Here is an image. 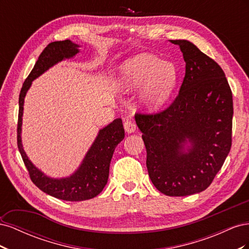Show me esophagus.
<instances>
[{"instance_id":"esophagus-1","label":"esophagus","mask_w":249,"mask_h":249,"mask_svg":"<svg viewBox=\"0 0 249 249\" xmlns=\"http://www.w3.org/2000/svg\"><path fill=\"white\" fill-rule=\"evenodd\" d=\"M124 130H125L126 133H134L135 131H136V125H135V124L129 119H126L124 122Z\"/></svg>"}]
</instances>
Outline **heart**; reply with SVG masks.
<instances>
[{
    "label": "heart",
    "mask_w": 249,
    "mask_h": 249,
    "mask_svg": "<svg viewBox=\"0 0 249 249\" xmlns=\"http://www.w3.org/2000/svg\"><path fill=\"white\" fill-rule=\"evenodd\" d=\"M177 78L173 63L142 53L120 64L116 85L123 92H132L142 86L140 102L149 111H155L169 100Z\"/></svg>",
    "instance_id": "b5f03b06"
}]
</instances>
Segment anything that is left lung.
Returning a JSON list of instances; mask_svg holds the SVG:
<instances>
[{
	"mask_svg": "<svg viewBox=\"0 0 249 249\" xmlns=\"http://www.w3.org/2000/svg\"><path fill=\"white\" fill-rule=\"evenodd\" d=\"M186 72L169 108L135 120L146 148L148 176L168 196L199 193L213 182L231 146L232 94L221 67L189 40H170Z\"/></svg>",
	"mask_w": 249,
	"mask_h": 249,
	"instance_id": "1",
	"label": "left lung"
}]
</instances>
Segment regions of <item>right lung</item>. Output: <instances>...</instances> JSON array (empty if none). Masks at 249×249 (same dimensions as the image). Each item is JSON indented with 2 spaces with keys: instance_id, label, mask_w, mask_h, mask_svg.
I'll list each match as a JSON object with an SVG mask.
<instances>
[{
  "instance_id": "1",
  "label": "right lung",
  "mask_w": 249,
  "mask_h": 249,
  "mask_svg": "<svg viewBox=\"0 0 249 249\" xmlns=\"http://www.w3.org/2000/svg\"><path fill=\"white\" fill-rule=\"evenodd\" d=\"M80 46L71 40L51 42L42 51L32 71L22 84L19 93V110L18 124V146L32 182L41 191L53 197L67 201H82L95 197L106 186L113 153L119 142L124 138L122 118H116L101 129L88 149L80 166L71 176L51 178L42 172L29 159L21 143V125L25 97L32 82L51 67L66 59H71L80 52Z\"/></svg>"
}]
</instances>
